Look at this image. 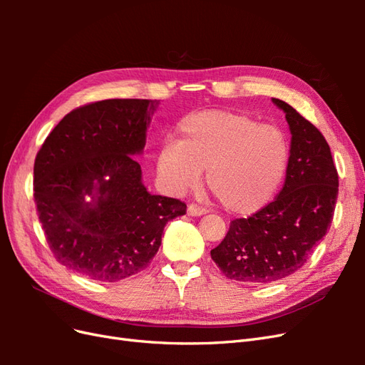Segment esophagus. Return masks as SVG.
<instances>
[{
	"mask_svg": "<svg viewBox=\"0 0 365 365\" xmlns=\"http://www.w3.org/2000/svg\"><path fill=\"white\" fill-rule=\"evenodd\" d=\"M187 212H189L190 216H202V215H205L208 212V210L205 207H202V205L190 204L189 208H187Z\"/></svg>",
	"mask_w": 365,
	"mask_h": 365,
	"instance_id": "34e87169",
	"label": "esophagus"
}]
</instances>
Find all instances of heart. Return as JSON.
Here are the masks:
<instances>
[{"label":"heart","mask_w":365,"mask_h":365,"mask_svg":"<svg viewBox=\"0 0 365 365\" xmlns=\"http://www.w3.org/2000/svg\"><path fill=\"white\" fill-rule=\"evenodd\" d=\"M289 141L282 128L247 114L205 109L176 126V141H165L157 169L173 192L193 189L205 169L208 189L225 210L251 215L267 205L284 178Z\"/></svg>","instance_id":"heart-1"}]
</instances>
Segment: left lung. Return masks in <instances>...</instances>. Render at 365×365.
<instances>
[{
  "instance_id": "1",
  "label": "left lung",
  "mask_w": 365,
  "mask_h": 365,
  "mask_svg": "<svg viewBox=\"0 0 365 365\" xmlns=\"http://www.w3.org/2000/svg\"><path fill=\"white\" fill-rule=\"evenodd\" d=\"M292 134L283 189L248 217L230 222L224 240L210 251L231 280L264 284L300 269L324 237L334 219L338 172L332 153L311 121L280 98Z\"/></svg>"
}]
</instances>
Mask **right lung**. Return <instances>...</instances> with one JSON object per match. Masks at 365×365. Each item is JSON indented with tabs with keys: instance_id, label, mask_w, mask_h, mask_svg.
Returning a JSON list of instances; mask_svg holds the SVG:
<instances>
[{
	"instance_id": "add662e5",
	"label": "right lung",
	"mask_w": 365,
	"mask_h": 365,
	"mask_svg": "<svg viewBox=\"0 0 365 365\" xmlns=\"http://www.w3.org/2000/svg\"><path fill=\"white\" fill-rule=\"evenodd\" d=\"M157 106L146 98L79 106L36 153L33 197L43 235L56 260L83 277L113 283L146 269L165 224L185 215L182 201L146 190L132 157L146 145Z\"/></svg>"
}]
</instances>
